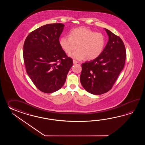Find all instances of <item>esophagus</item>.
I'll list each match as a JSON object with an SVG mask.
<instances>
[{
  "label": "esophagus",
  "instance_id": "obj_1",
  "mask_svg": "<svg viewBox=\"0 0 145 145\" xmlns=\"http://www.w3.org/2000/svg\"><path fill=\"white\" fill-rule=\"evenodd\" d=\"M73 63H74V64H76L77 63H78V62L76 61V60L74 59V60H73Z\"/></svg>",
  "mask_w": 145,
  "mask_h": 145
}]
</instances>
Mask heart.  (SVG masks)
<instances>
[{
	"instance_id": "1",
	"label": "heart",
	"mask_w": 145,
	"mask_h": 145,
	"mask_svg": "<svg viewBox=\"0 0 145 145\" xmlns=\"http://www.w3.org/2000/svg\"><path fill=\"white\" fill-rule=\"evenodd\" d=\"M105 44V39L101 33L87 27H78L71 30L69 36H63L59 45L66 53L78 60H93L101 54Z\"/></svg>"
}]
</instances>
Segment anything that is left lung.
<instances>
[{"instance_id": "8db88e82", "label": "left lung", "mask_w": 145, "mask_h": 145, "mask_svg": "<svg viewBox=\"0 0 145 145\" xmlns=\"http://www.w3.org/2000/svg\"><path fill=\"white\" fill-rule=\"evenodd\" d=\"M109 40L101 54L82 64L80 82L87 92L101 95L111 89L122 71L126 52L120 37L105 29Z\"/></svg>"}]
</instances>
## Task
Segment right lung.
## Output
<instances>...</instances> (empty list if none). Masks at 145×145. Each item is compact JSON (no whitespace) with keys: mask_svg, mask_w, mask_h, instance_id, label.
<instances>
[{"mask_svg":"<svg viewBox=\"0 0 145 145\" xmlns=\"http://www.w3.org/2000/svg\"><path fill=\"white\" fill-rule=\"evenodd\" d=\"M64 25L54 23L37 28L26 37L23 59L26 72L41 91L51 93L65 83L72 59L59 45Z\"/></svg>","mask_w":145,"mask_h":145,"instance_id":"add662e5","label":"right lung"}]
</instances>
